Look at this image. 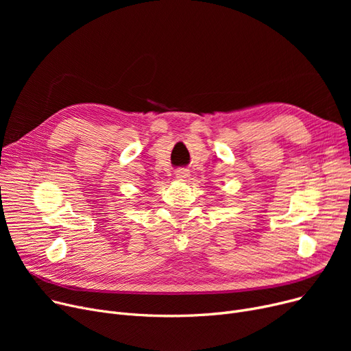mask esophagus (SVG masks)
Returning a JSON list of instances; mask_svg holds the SVG:
<instances>
[{
  "instance_id": "esophagus-1",
  "label": "esophagus",
  "mask_w": 351,
  "mask_h": 351,
  "mask_svg": "<svg viewBox=\"0 0 351 351\" xmlns=\"http://www.w3.org/2000/svg\"><path fill=\"white\" fill-rule=\"evenodd\" d=\"M175 175H176V178H178L179 180H186V179L191 176L189 171H188V169H185V168H180V169H178V171L175 172Z\"/></svg>"
}]
</instances>
